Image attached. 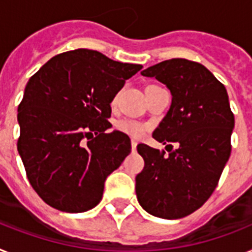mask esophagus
Listing matches in <instances>:
<instances>
[{
	"label": "esophagus",
	"mask_w": 252,
	"mask_h": 252,
	"mask_svg": "<svg viewBox=\"0 0 252 252\" xmlns=\"http://www.w3.org/2000/svg\"><path fill=\"white\" fill-rule=\"evenodd\" d=\"M136 147H138V143L135 140H131V151L135 152L136 151Z\"/></svg>",
	"instance_id": "34e87169"
}]
</instances>
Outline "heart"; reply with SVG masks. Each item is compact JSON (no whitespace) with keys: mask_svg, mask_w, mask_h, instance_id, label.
<instances>
[{"mask_svg":"<svg viewBox=\"0 0 252 252\" xmlns=\"http://www.w3.org/2000/svg\"><path fill=\"white\" fill-rule=\"evenodd\" d=\"M116 127L118 131H121L124 134L128 135L131 138L140 139L143 138L147 132V126L144 124H141L135 120H130V118H124L116 124Z\"/></svg>","mask_w":252,"mask_h":252,"instance_id":"1","label":"heart"}]
</instances>
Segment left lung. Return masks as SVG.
I'll list each match as a JSON object with an SVG mask.
<instances>
[{"mask_svg":"<svg viewBox=\"0 0 252 252\" xmlns=\"http://www.w3.org/2000/svg\"><path fill=\"white\" fill-rule=\"evenodd\" d=\"M166 85L170 109L153 132L165 151L139 144L144 168L136 175L143 209L162 219H180L199 209L215 190L230 156L234 116L221 82L202 64L170 59L141 72Z\"/></svg>","mask_w":252,"mask_h":252,"instance_id":"1","label":"left lung"}]
</instances>
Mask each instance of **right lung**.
<instances>
[{
	"label": "right lung",
	"mask_w": 252,
	"mask_h": 252,
	"mask_svg": "<svg viewBox=\"0 0 252 252\" xmlns=\"http://www.w3.org/2000/svg\"><path fill=\"white\" fill-rule=\"evenodd\" d=\"M141 68L77 49L51 58L29 78L18 107V152L47 205L76 214L100 202L105 179L131 152L127 135L105 132L111 103Z\"/></svg>",
	"instance_id": "add662e5"
}]
</instances>
